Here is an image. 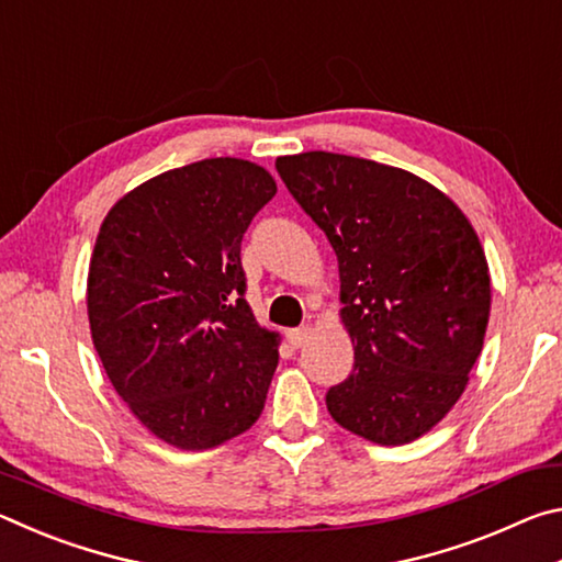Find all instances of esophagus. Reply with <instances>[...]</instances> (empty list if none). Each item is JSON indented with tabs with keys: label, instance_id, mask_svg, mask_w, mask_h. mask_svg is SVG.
I'll return each mask as SVG.
<instances>
[{
	"label": "esophagus",
	"instance_id": "1",
	"mask_svg": "<svg viewBox=\"0 0 562 562\" xmlns=\"http://www.w3.org/2000/svg\"><path fill=\"white\" fill-rule=\"evenodd\" d=\"M310 335H312V327H310V325H302V327H297V329H290V331H288V341H290V345H292L294 349H300V347L307 345Z\"/></svg>",
	"mask_w": 562,
	"mask_h": 562
}]
</instances>
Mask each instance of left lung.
I'll use <instances>...</instances> for the list:
<instances>
[{
	"mask_svg": "<svg viewBox=\"0 0 562 562\" xmlns=\"http://www.w3.org/2000/svg\"><path fill=\"white\" fill-rule=\"evenodd\" d=\"M274 168L339 262L355 372L327 392L331 418L382 446L418 439L459 402L483 349L491 274L479 235L402 168L327 150Z\"/></svg>",
	"mask_w": 562,
	"mask_h": 562,
	"instance_id": "left-lung-1",
	"label": "left lung"
}]
</instances>
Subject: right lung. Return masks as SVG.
Returning <instances> with one entry per match:
<instances>
[{
    "mask_svg": "<svg viewBox=\"0 0 562 562\" xmlns=\"http://www.w3.org/2000/svg\"><path fill=\"white\" fill-rule=\"evenodd\" d=\"M274 193L262 166L205 158L133 188L101 223L93 347L131 414L176 449H215L265 408L280 337L245 302L240 243Z\"/></svg>",
    "mask_w": 562,
    "mask_h": 562,
    "instance_id": "right-lung-1",
    "label": "right lung"
}]
</instances>
